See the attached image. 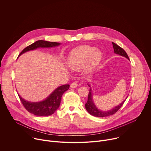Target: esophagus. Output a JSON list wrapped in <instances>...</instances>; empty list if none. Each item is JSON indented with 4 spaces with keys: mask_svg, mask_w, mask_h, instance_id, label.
<instances>
[{
    "mask_svg": "<svg viewBox=\"0 0 151 151\" xmlns=\"http://www.w3.org/2000/svg\"><path fill=\"white\" fill-rule=\"evenodd\" d=\"M77 86H78V84H77V82H73L70 85V87H71V88H77Z\"/></svg>",
    "mask_w": 151,
    "mask_h": 151,
    "instance_id": "esophagus-1",
    "label": "esophagus"
}]
</instances>
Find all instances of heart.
<instances>
[{
    "label": "heart",
    "instance_id": "heart-1",
    "mask_svg": "<svg viewBox=\"0 0 151 151\" xmlns=\"http://www.w3.org/2000/svg\"><path fill=\"white\" fill-rule=\"evenodd\" d=\"M102 58V53L96 50L95 47L83 45L74 49L70 53L67 64L75 71L80 70L85 66V72L91 74L99 65Z\"/></svg>",
    "mask_w": 151,
    "mask_h": 151
}]
</instances>
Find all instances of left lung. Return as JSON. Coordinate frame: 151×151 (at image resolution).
Wrapping results in <instances>:
<instances>
[{
	"label": "left lung",
	"mask_w": 151,
	"mask_h": 151,
	"mask_svg": "<svg viewBox=\"0 0 151 151\" xmlns=\"http://www.w3.org/2000/svg\"><path fill=\"white\" fill-rule=\"evenodd\" d=\"M112 44H113L114 53H116L117 55H119L122 56H124V57L126 58L127 59H129L128 55L127 54V53L125 52V50L122 48H121V47H119V45L116 44L114 42H112ZM88 85L89 87L91 88L89 84H88ZM126 99L124 100V101H123L122 103H121L119 105L114 107V108H113L112 109H111L110 110H108V111L100 110L99 109H98L96 107V106H95V104L93 102V97H92V91L91 88H90L89 94H88V101H87V103L85 104V108L90 114L94 116L95 117H101V118H104V117H106V116H109L114 114L116 112H117V111H118L122 106L124 102L125 101Z\"/></svg>",
	"instance_id": "8db88e82"
}]
</instances>
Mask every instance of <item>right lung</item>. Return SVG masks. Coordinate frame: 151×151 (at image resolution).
Instances as JSON below:
<instances>
[{
	"label": "right lung",
	"instance_id": "add662e5",
	"mask_svg": "<svg viewBox=\"0 0 151 151\" xmlns=\"http://www.w3.org/2000/svg\"><path fill=\"white\" fill-rule=\"evenodd\" d=\"M60 45V43L59 42L39 40L24 48L23 51L20 53L19 56L27 52L35 50L38 48H51ZM69 88V85H64L59 86L45 99L39 102H30L26 101L21 97L20 95H18L23 105L29 112L36 116H47L53 114L57 110L60 106L63 93L67 90H68Z\"/></svg>",
	"mask_w": 151,
	"mask_h": 151
}]
</instances>
